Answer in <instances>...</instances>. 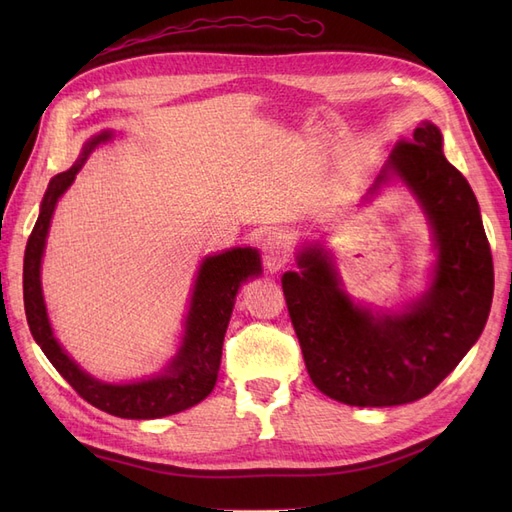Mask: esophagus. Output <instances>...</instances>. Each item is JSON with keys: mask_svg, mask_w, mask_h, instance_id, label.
Wrapping results in <instances>:
<instances>
[{"mask_svg": "<svg viewBox=\"0 0 512 512\" xmlns=\"http://www.w3.org/2000/svg\"><path fill=\"white\" fill-rule=\"evenodd\" d=\"M262 258L269 271H280L290 258V239L284 232H269L262 239Z\"/></svg>", "mask_w": 512, "mask_h": 512, "instance_id": "esophagus-1", "label": "esophagus"}]
</instances>
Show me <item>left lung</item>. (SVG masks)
I'll use <instances>...</instances> for the list:
<instances>
[{
    "label": "left lung",
    "instance_id": "8db88e82",
    "mask_svg": "<svg viewBox=\"0 0 512 512\" xmlns=\"http://www.w3.org/2000/svg\"><path fill=\"white\" fill-rule=\"evenodd\" d=\"M395 173L421 200L438 245L433 284L399 314H371L339 288L320 250L299 256L282 288L307 374L348 406H401L429 395L485 329L493 299V258L476 196L444 158L442 134L425 121L399 141L378 183Z\"/></svg>",
    "mask_w": 512,
    "mask_h": 512
}]
</instances>
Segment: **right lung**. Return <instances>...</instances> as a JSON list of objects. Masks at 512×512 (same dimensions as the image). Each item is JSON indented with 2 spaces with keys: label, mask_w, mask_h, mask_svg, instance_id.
Listing matches in <instances>:
<instances>
[{
  "label": "right lung",
  "mask_w": 512,
  "mask_h": 512,
  "mask_svg": "<svg viewBox=\"0 0 512 512\" xmlns=\"http://www.w3.org/2000/svg\"><path fill=\"white\" fill-rule=\"evenodd\" d=\"M111 132H102L87 141L79 162L59 173L44 194L38 222L27 239L23 260V301L29 331L46 359L87 404L119 418H160L188 410L203 401L215 386L222 361L224 335L241 282L260 273V258L250 247H235L218 256H209L198 271L196 286L185 320L183 344L162 376L134 384H104L85 374L55 342L40 288V260L46 232L59 196L74 181L85 158L96 145L108 141Z\"/></svg>",
  "instance_id": "1"
}]
</instances>
